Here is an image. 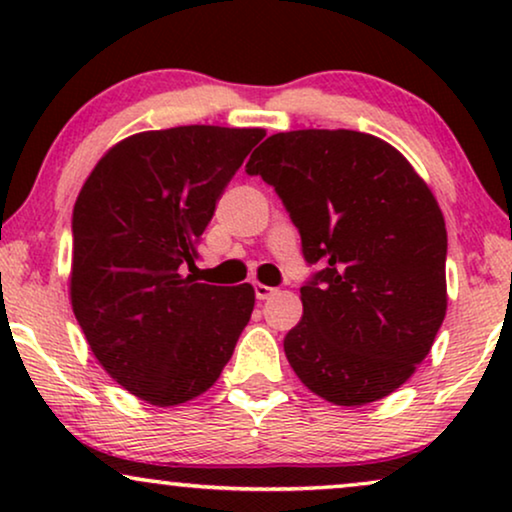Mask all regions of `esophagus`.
<instances>
[{"instance_id":"obj_1","label":"esophagus","mask_w":512,"mask_h":512,"mask_svg":"<svg viewBox=\"0 0 512 512\" xmlns=\"http://www.w3.org/2000/svg\"><path fill=\"white\" fill-rule=\"evenodd\" d=\"M254 291L258 300H268L270 296H275L277 293V289H272V286H265V284H254Z\"/></svg>"}]
</instances>
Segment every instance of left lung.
<instances>
[{
    "mask_svg": "<svg viewBox=\"0 0 512 512\" xmlns=\"http://www.w3.org/2000/svg\"><path fill=\"white\" fill-rule=\"evenodd\" d=\"M247 174L275 188L307 265L291 368L335 405L396 391L431 352L447 310L445 219L429 186L382 139L293 130L265 139Z\"/></svg>",
    "mask_w": 512,
    "mask_h": 512,
    "instance_id": "8db88e82",
    "label": "left lung"
}]
</instances>
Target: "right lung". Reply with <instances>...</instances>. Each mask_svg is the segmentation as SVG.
<instances>
[{"label":"right lung","mask_w":512,"mask_h":512,"mask_svg":"<svg viewBox=\"0 0 512 512\" xmlns=\"http://www.w3.org/2000/svg\"><path fill=\"white\" fill-rule=\"evenodd\" d=\"M261 128L181 125L107 151L72 214V307L102 368L142 401L179 405L219 380L254 310L251 284L184 275L216 200Z\"/></svg>","instance_id":"obj_1"}]
</instances>
